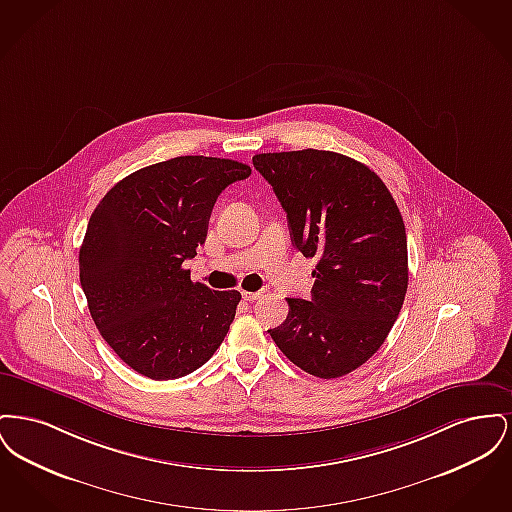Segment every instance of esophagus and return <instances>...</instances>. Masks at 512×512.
<instances>
[{
    "instance_id": "34e87169",
    "label": "esophagus",
    "mask_w": 512,
    "mask_h": 512,
    "mask_svg": "<svg viewBox=\"0 0 512 512\" xmlns=\"http://www.w3.org/2000/svg\"><path fill=\"white\" fill-rule=\"evenodd\" d=\"M245 301H257L259 297H263V292H242Z\"/></svg>"
}]
</instances>
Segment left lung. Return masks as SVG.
Wrapping results in <instances>:
<instances>
[{
	"label": "left lung",
	"instance_id": "8db88e82",
	"mask_svg": "<svg viewBox=\"0 0 512 512\" xmlns=\"http://www.w3.org/2000/svg\"><path fill=\"white\" fill-rule=\"evenodd\" d=\"M253 167L286 211L293 245L318 261L311 299L288 297V317L268 332L301 370L345 376L380 349L405 301L407 234L397 203L376 172L334 151L259 153Z\"/></svg>",
	"mask_w": 512,
	"mask_h": 512
}]
</instances>
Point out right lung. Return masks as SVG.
Listing matches in <instances>:
<instances>
[{"mask_svg":"<svg viewBox=\"0 0 512 512\" xmlns=\"http://www.w3.org/2000/svg\"><path fill=\"white\" fill-rule=\"evenodd\" d=\"M251 169L186 155L132 172L94 209L80 247V284L103 340L151 380L205 365L236 317L240 292L192 282L186 259L205 244L220 192Z\"/></svg>","mask_w":512,"mask_h":512,"instance_id":"add662e5","label":"right lung"}]
</instances>
